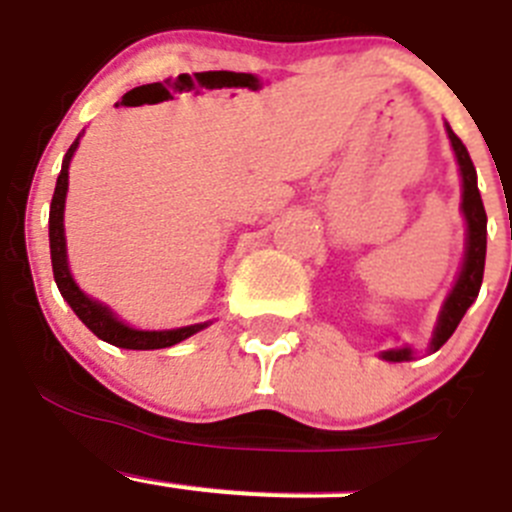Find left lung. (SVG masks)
<instances>
[{
  "label": "left lung",
  "mask_w": 512,
  "mask_h": 512,
  "mask_svg": "<svg viewBox=\"0 0 512 512\" xmlns=\"http://www.w3.org/2000/svg\"><path fill=\"white\" fill-rule=\"evenodd\" d=\"M446 135H449L451 147H454V155H457L459 173H462V214L464 222H467V247H464V262L462 270H459V278L451 288V293L446 296L444 306H441L439 321H436L434 336H431V352L441 349L446 344L454 329L459 326V321L464 319L467 308L477 301V293H480L482 275H485V252H487V214L485 206H482L480 188H477V170H474L472 158H469L467 147L462 145L454 130L446 124ZM382 359L388 362H405V359H413L411 347L400 349H388V352L380 354Z\"/></svg>",
  "instance_id": "obj_1"
}]
</instances>
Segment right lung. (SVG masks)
Masks as SVG:
<instances>
[{"instance_id":"1","label":"right lung","mask_w":512,"mask_h":512,"mask_svg":"<svg viewBox=\"0 0 512 512\" xmlns=\"http://www.w3.org/2000/svg\"><path fill=\"white\" fill-rule=\"evenodd\" d=\"M78 142H81V135L76 137L71 147H68L66 158H63L61 176H58V183H55L53 201H50V262H53V278L61 296L66 298L68 306L73 308L78 319L84 321L91 331H94L99 339L114 344V347L122 349H165L173 347V344L183 342L188 336H193L196 331L206 329L211 321H204V324H191L181 326V329H165V331H142L132 329L124 321H119L114 316L112 308H107L104 303L94 301L78 288L76 280H73L71 270H68V255H66V229H63V209H66V193H68V165H71L73 153H76Z\"/></svg>"}]
</instances>
